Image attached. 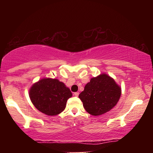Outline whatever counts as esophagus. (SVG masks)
<instances>
[{"instance_id":"34e87169","label":"esophagus","mask_w":153,"mask_h":153,"mask_svg":"<svg viewBox=\"0 0 153 153\" xmlns=\"http://www.w3.org/2000/svg\"><path fill=\"white\" fill-rule=\"evenodd\" d=\"M74 95L76 96V97H78V96H79V92H74Z\"/></svg>"}]
</instances>
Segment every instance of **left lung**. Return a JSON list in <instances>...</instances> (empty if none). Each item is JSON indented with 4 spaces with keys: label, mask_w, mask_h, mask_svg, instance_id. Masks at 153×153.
Wrapping results in <instances>:
<instances>
[{
    "label": "left lung",
    "mask_w": 153,
    "mask_h": 153,
    "mask_svg": "<svg viewBox=\"0 0 153 153\" xmlns=\"http://www.w3.org/2000/svg\"><path fill=\"white\" fill-rule=\"evenodd\" d=\"M121 88L107 74L93 77L79 94L83 106L90 115L97 116L109 111L117 105Z\"/></svg>",
    "instance_id": "1"
}]
</instances>
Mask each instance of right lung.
Returning a JSON list of instances; mask_svg holds the SVG:
<instances>
[{
    "label": "right lung",
    "instance_id": "right-lung-1",
    "mask_svg": "<svg viewBox=\"0 0 153 153\" xmlns=\"http://www.w3.org/2000/svg\"><path fill=\"white\" fill-rule=\"evenodd\" d=\"M30 97L33 105L40 112L49 116L56 115L66 107L72 93L64 83L56 79L45 78L31 87Z\"/></svg>",
    "mask_w": 153,
    "mask_h": 153
}]
</instances>
